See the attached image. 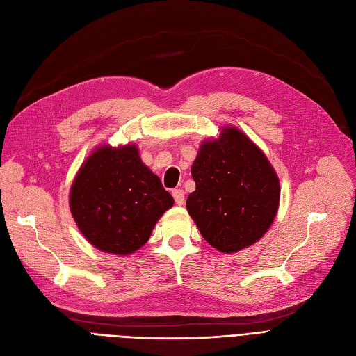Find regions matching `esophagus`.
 Returning <instances> with one entry per match:
<instances>
[{"mask_svg": "<svg viewBox=\"0 0 356 356\" xmlns=\"http://www.w3.org/2000/svg\"><path fill=\"white\" fill-rule=\"evenodd\" d=\"M172 195H173V199H175V202L178 205H183L184 204V192H183V190H181V188L173 190Z\"/></svg>", "mask_w": 356, "mask_h": 356, "instance_id": "1", "label": "esophagus"}]
</instances>
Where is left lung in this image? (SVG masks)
<instances>
[{
  "mask_svg": "<svg viewBox=\"0 0 356 356\" xmlns=\"http://www.w3.org/2000/svg\"><path fill=\"white\" fill-rule=\"evenodd\" d=\"M187 211L213 248L234 254L257 243L280 207V179L264 152L234 127L201 143Z\"/></svg>",
  "mask_w": 356,
  "mask_h": 356,
  "instance_id": "obj_1",
  "label": "left lung"
}]
</instances>
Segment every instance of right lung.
<instances>
[{
    "mask_svg": "<svg viewBox=\"0 0 356 356\" xmlns=\"http://www.w3.org/2000/svg\"><path fill=\"white\" fill-rule=\"evenodd\" d=\"M172 205V195L131 143L95 149L81 164L69 193L72 218L86 240L115 255H131L140 249Z\"/></svg>",
    "mask_w": 356,
    "mask_h": 356,
    "instance_id": "add662e5",
    "label": "right lung"
}]
</instances>
